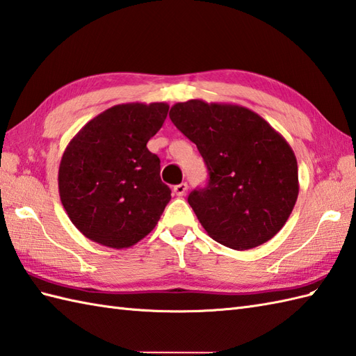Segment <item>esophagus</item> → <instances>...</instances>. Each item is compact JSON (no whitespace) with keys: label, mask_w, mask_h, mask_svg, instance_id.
Listing matches in <instances>:
<instances>
[{"label":"esophagus","mask_w":356,"mask_h":356,"mask_svg":"<svg viewBox=\"0 0 356 356\" xmlns=\"http://www.w3.org/2000/svg\"><path fill=\"white\" fill-rule=\"evenodd\" d=\"M187 192V184L186 183H181V184H177L175 187H173V193H175L177 196H184Z\"/></svg>","instance_id":"esophagus-1"}]
</instances>
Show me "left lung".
Wrapping results in <instances>:
<instances>
[{
	"mask_svg": "<svg viewBox=\"0 0 356 356\" xmlns=\"http://www.w3.org/2000/svg\"><path fill=\"white\" fill-rule=\"evenodd\" d=\"M172 123L193 141L209 184L188 204L211 239L233 250L277 234L298 196V169L288 141L251 109L193 99L170 108Z\"/></svg>",
	"mask_w": 356,
	"mask_h": 356,
	"instance_id": "8db88e82",
	"label": "left lung"
}]
</instances>
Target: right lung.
<instances>
[{"instance_id":"right-lung-1","label":"right lung","mask_w":356,"mask_h":356,"mask_svg":"<svg viewBox=\"0 0 356 356\" xmlns=\"http://www.w3.org/2000/svg\"><path fill=\"white\" fill-rule=\"evenodd\" d=\"M169 105H115L71 138L59 165V196L85 238L129 248L151 233L170 201L160 158L147 141L160 131Z\"/></svg>"}]
</instances>
